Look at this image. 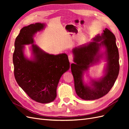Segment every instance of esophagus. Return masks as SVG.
Segmentation results:
<instances>
[{
    "label": "esophagus",
    "instance_id": "34e87169",
    "mask_svg": "<svg viewBox=\"0 0 129 129\" xmlns=\"http://www.w3.org/2000/svg\"><path fill=\"white\" fill-rule=\"evenodd\" d=\"M68 58H69V62H71V63H72L73 62V57L72 55H69L68 56Z\"/></svg>",
    "mask_w": 129,
    "mask_h": 129
}]
</instances>
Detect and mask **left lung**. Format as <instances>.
Returning a JSON list of instances; mask_svg holds the SVG:
<instances>
[{"instance_id":"8db88e82","label":"left lung","mask_w":129,"mask_h":129,"mask_svg":"<svg viewBox=\"0 0 129 129\" xmlns=\"http://www.w3.org/2000/svg\"><path fill=\"white\" fill-rule=\"evenodd\" d=\"M115 36L105 28L101 35L97 34L87 44L75 47L72 50L74 63L71 64L75 91L78 96L84 100H95L105 95L110 90L117 79L119 71V53ZM104 59L103 75L99 79L90 77L88 84L84 81L89 68ZM89 76V75H88Z\"/></svg>"}]
</instances>
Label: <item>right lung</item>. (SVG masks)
Here are the masks:
<instances>
[{"label":"right lung","mask_w":129,"mask_h":129,"mask_svg":"<svg viewBox=\"0 0 129 129\" xmlns=\"http://www.w3.org/2000/svg\"><path fill=\"white\" fill-rule=\"evenodd\" d=\"M46 26L45 23L37 22L23 27L15 39L13 55L17 83L30 98L41 103H48L55 99L60 78L70 68L66 53L49 54L35 44V35L45 29ZM29 44L30 58L24 53V46Z\"/></svg>","instance_id":"add662e5"}]
</instances>
